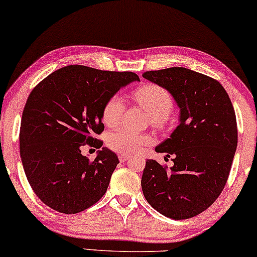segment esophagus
Wrapping results in <instances>:
<instances>
[{"label":"esophagus","mask_w":257,"mask_h":257,"mask_svg":"<svg viewBox=\"0 0 257 257\" xmlns=\"http://www.w3.org/2000/svg\"><path fill=\"white\" fill-rule=\"evenodd\" d=\"M130 159V156H126V154H119V160H120V163H125V161H127Z\"/></svg>","instance_id":"esophagus-1"}]
</instances>
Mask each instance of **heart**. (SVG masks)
Instances as JSON below:
<instances>
[{"label":"heart","mask_w":257,"mask_h":257,"mask_svg":"<svg viewBox=\"0 0 257 257\" xmlns=\"http://www.w3.org/2000/svg\"><path fill=\"white\" fill-rule=\"evenodd\" d=\"M135 99L147 110L153 118L154 124L159 125L170 117L174 108V99L166 89L157 84H147L135 92ZM126 110L124 99L113 94L105 101L101 119L106 126L114 127L121 121ZM153 139L149 135H139L127 130H115L106 136V145L110 150L120 154L139 152L144 146L152 144Z\"/></svg>","instance_id":"b5f03b06"}]
</instances>
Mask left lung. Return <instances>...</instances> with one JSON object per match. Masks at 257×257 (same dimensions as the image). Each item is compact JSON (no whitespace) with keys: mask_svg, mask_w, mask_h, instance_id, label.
Wrapping results in <instances>:
<instances>
[{"mask_svg":"<svg viewBox=\"0 0 257 257\" xmlns=\"http://www.w3.org/2000/svg\"><path fill=\"white\" fill-rule=\"evenodd\" d=\"M180 107V124L157 152L173 156L168 168L147 160L142 178L147 202L163 215L186 220L212 206L229 177L237 146L236 115L216 79L186 68L143 73Z\"/></svg>","mask_w":257,"mask_h":257,"instance_id":"1","label":"left lung"}]
</instances>
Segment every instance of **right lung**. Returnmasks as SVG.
Instances as JSON below:
<instances>
[{
  "label": "right lung",
  "instance_id": "add662e5",
  "mask_svg": "<svg viewBox=\"0 0 257 257\" xmlns=\"http://www.w3.org/2000/svg\"><path fill=\"white\" fill-rule=\"evenodd\" d=\"M135 72L84 65L56 70L28 97L20 130V154L29 184L42 202L64 214L83 212L106 193L118 157L103 147L94 160L83 146L100 149L101 111Z\"/></svg>",
  "mask_w": 257,
  "mask_h": 257
}]
</instances>
